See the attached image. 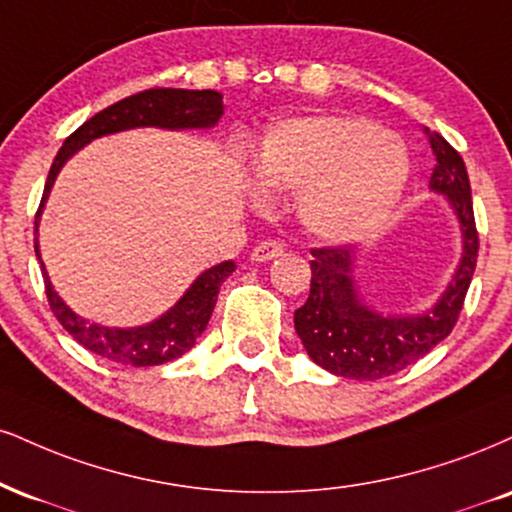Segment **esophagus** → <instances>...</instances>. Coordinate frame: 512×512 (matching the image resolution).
I'll use <instances>...</instances> for the list:
<instances>
[{
    "instance_id": "obj_1",
    "label": "esophagus",
    "mask_w": 512,
    "mask_h": 512,
    "mask_svg": "<svg viewBox=\"0 0 512 512\" xmlns=\"http://www.w3.org/2000/svg\"><path fill=\"white\" fill-rule=\"evenodd\" d=\"M283 252V245L276 240H262L255 250H252V262H269L279 257Z\"/></svg>"
}]
</instances>
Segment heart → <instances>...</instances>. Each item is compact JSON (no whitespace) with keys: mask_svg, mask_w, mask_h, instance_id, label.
<instances>
[{"mask_svg":"<svg viewBox=\"0 0 512 512\" xmlns=\"http://www.w3.org/2000/svg\"><path fill=\"white\" fill-rule=\"evenodd\" d=\"M257 186L298 193L305 229L329 243L377 231L408 178L396 135L353 116H307L276 126L252 155Z\"/></svg>","mask_w":512,"mask_h":512,"instance_id":"b5f03b06","label":"heart"}]
</instances>
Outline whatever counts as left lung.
<instances>
[{
  "label": "left lung",
  "instance_id": "left-lung-1",
  "mask_svg": "<svg viewBox=\"0 0 512 512\" xmlns=\"http://www.w3.org/2000/svg\"><path fill=\"white\" fill-rule=\"evenodd\" d=\"M427 135L436 157L429 188L451 202L463 231V257L446 293L427 315L384 317L369 310L355 291L353 248L312 250L310 295L295 310V331L307 355L336 377L374 381L415 365L451 334L463 310L479 252L470 178L458 150L439 133Z\"/></svg>",
  "mask_w": 512,
  "mask_h": 512
}]
</instances>
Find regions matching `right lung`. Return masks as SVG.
Segmentation results:
<instances>
[{
	"label": "right lung",
	"instance_id": "1",
	"mask_svg": "<svg viewBox=\"0 0 512 512\" xmlns=\"http://www.w3.org/2000/svg\"><path fill=\"white\" fill-rule=\"evenodd\" d=\"M224 114V102L217 90H181V88H152L138 95L126 97V100L102 109L83 126L76 128L69 138L64 140L61 150L54 157L52 169H49L45 193H42L38 214H35V233H38L40 214L45 207L49 190L54 186V178L61 171L73 152L88 145L90 140L100 135L128 131V128L157 126L169 128V131H183V128H209L214 126ZM35 255L40 260V245L35 238ZM42 264V260H40ZM236 269L233 262H221L217 267L207 269L197 276L193 286L188 288L178 303L171 307L166 315L145 326H133V329H112V326L90 324L80 319L64 305V300L54 293L52 281L42 264V279H45V293L52 307L54 317L69 334L76 338L90 353L104 357V360L116 362V365L131 367H152L164 365V362L176 360L195 346V338L205 331L212 317L214 305L221 283H224Z\"/></svg>",
	"mask_w": 512,
	"mask_h": 512
}]
</instances>
